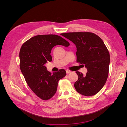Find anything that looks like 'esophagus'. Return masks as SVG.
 I'll list each match as a JSON object with an SVG mask.
<instances>
[{
	"instance_id": "1",
	"label": "esophagus",
	"mask_w": 127,
	"mask_h": 127,
	"mask_svg": "<svg viewBox=\"0 0 127 127\" xmlns=\"http://www.w3.org/2000/svg\"><path fill=\"white\" fill-rule=\"evenodd\" d=\"M66 73H67V74H70V73L71 72V71L69 70H66Z\"/></svg>"
}]
</instances>
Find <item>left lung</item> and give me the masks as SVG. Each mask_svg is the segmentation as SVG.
Here are the masks:
<instances>
[{"label": "left lung", "instance_id": "obj_1", "mask_svg": "<svg viewBox=\"0 0 127 127\" xmlns=\"http://www.w3.org/2000/svg\"><path fill=\"white\" fill-rule=\"evenodd\" d=\"M61 35L76 45L77 62L87 68L86 75L76 71L78 79L74 86L77 92L85 96L96 94L104 85L109 74L110 57L103 41L91 32H69Z\"/></svg>", "mask_w": 127, "mask_h": 127}]
</instances>
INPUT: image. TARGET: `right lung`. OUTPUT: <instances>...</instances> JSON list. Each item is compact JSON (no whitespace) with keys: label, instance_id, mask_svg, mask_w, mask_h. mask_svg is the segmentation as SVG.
Wrapping results in <instances>:
<instances>
[{"label":"right lung","instance_id":"obj_1","mask_svg":"<svg viewBox=\"0 0 127 127\" xmlns=\"http://www.w3.org/2000/svg\"><path fill=\"white\" fill-rule=\"evenodd\" d=\"M58 45L68 47L69 43L57 35H38L24 43L19 52L20 68L26 82L31 90L44 100L54 96L59 80L66 74L63 69L52 74L45 66L47 61H52V48Z\"/></svg>","mask_w":127,"mask_h":127}]
</instances>
